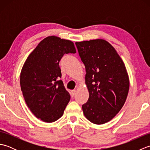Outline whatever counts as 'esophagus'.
<instances>
[{
	"label": "esophagus",
	"mask_w": 150,
	"mask_h": 150,
	"mask_svg": "<svg viewBox=\"0 0 150 150\" xmlns=\"http://www.w3.org/2000/svg\"><path fill=\"white\" fill-rule=\"evenodd\" d=\"M75 93H76V91H75V90H72V91H71V93H70V95H71V97H74Z\"/></svg>",
	"instance_id": "obj_1"
}]
</instances>
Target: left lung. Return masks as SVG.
<instances>
[{"mask_svg": "<svg viewBox=\"0 0 150 150\" xmlns=\"http://www.w3.org/2000/svg\"><path fill=\"white\" fill-rule=\"evenodd\" d=\"M75 44L86 72L89 98L82 106L84 116L96 124L108 122L119 112L128 93L129 82L125 65L106 40Z\"/></svg>", "mask_w": 150, "mask_h": 150, "instance_id": "obj_1", "label": "left lung"}]
</instances>
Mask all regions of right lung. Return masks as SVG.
I'll list each match as a JSON object with an SVG mask.
<instances>
[{
    "mask_svg": "<svg viewBox=\"0 0 150 150\" xmlns=\"http://www.w3.org/2000/svg\"><path fill=\"white\" fill-rule=\"evenodd\" d=\"M71 41L55 36L38 44L22 67L20 83L28 107L44 122H53L62 116L70 95L60 80L59 62L64 54L75 53Z\"/></svg>",
    "mask_w": 150,
    "mask_h": 150,
    "instance_id": "right-lung-1",
    "label": "right lung"
}]
</instances>
